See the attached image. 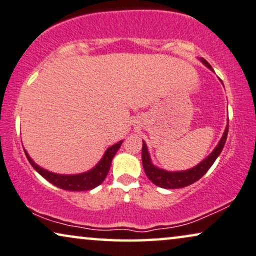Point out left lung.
Masks as SVG:
<instances>
[{"instance_id": "left-lung-1", "label": "left lung", "mask_w": 256, "mask_h": 256, "mask_svg": "<svg viewBox=\"0 0 256 256\" xmlns=\"http://www.w3.org/2000/svg\"><path fill=\"white\" fill-rule=\"evenodd\" d=\"M200 60L210 70H212V66H210V63L206 60L200 58ZM228 134V125L224 128V132L221 137L219 144L216 145V148L213 150V152L210 154L202 160V162L198 164L194 168L186 170V171H178V172H170L165 171V170L159 168L154 166L150 158V153L146 146L145 142H142V168L148 176V178L154 184V185L162 187V188H182V187H186L190 185V184L196 182V180H199L205 173L208 171L210 166L213 165L218 156L222 151L224 142H226Z\"/></svg>"}]
</instances>
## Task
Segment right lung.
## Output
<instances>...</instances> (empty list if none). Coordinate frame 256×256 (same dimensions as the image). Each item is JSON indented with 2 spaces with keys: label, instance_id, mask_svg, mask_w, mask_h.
I'll list each match as a JSON object with an SVG mask.
<instances>
[{
  "label": "right lung",
  "instance_id": "1",
  "mask_svg": "<svg viewBox=\"0 0 256 256\" xmlns=\"http://www.w3.org/2000/svg\"><path fill=\"white\" fill-rule=\"evenodd\" d=\"M122 144V140H120L117 144L112 145L105 151L103 158L100 159V162L94 166V168H91L90 171L80 173V174H57V173H52L46 171L42 168H40L35 162L30 158L28 153L24 150V153L28 158L30 165L40 173L43 178H46L48 182L52 184V185L60 187L62 190H92L98 185H100L104 182V179L106 178L108 170H110L111 162L114 159V156Z\"/></svg>",
  "mask_w": 256,
  "mask_h": 256
}]
</instances>
